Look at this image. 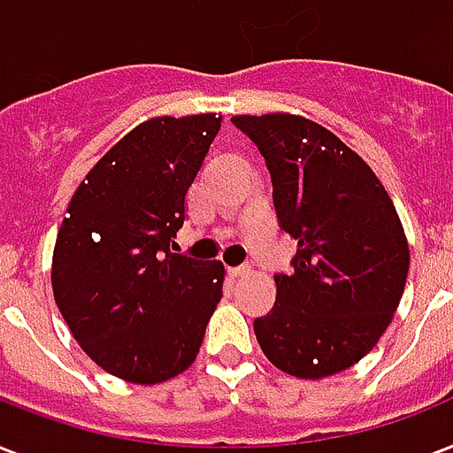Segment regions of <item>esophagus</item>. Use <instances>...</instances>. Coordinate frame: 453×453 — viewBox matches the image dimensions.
I'll list each match as a JSON object with an SVG mask.
<instances>
[{"label":"esophagus","mask_w":453,"mask_h":453,"mask_svg":"<svg viewBox=\"0 0 453 453\" xmlns=\"http://www.w3.org/2000/svg\"><path fill=\"white\" fill-rule=\"evenodd\" d=\"M252 272V262H245V265H238L231 269V274L234 276H248Z\"/></svg>","instance_id":"34e87169"}]
</instances>
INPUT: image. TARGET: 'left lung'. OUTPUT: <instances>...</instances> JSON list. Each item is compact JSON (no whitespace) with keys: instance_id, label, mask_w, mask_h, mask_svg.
<instances>
[{"instance_id":"8db88e82","label":"left lung","mask_w":453,"mask_h":453,"mask_svg":"<svg viewBox=\"0 0 453 453\" xmlns=\"http://www.w3.org/2000/svg\"><path fill=\"white\" fill-rule=\"evenodd\" d=\"M265 157L279 224L297 241L274 274V310L255 335L276 369L326 378L366 357L390 326L409 274V245L390 196L338 136L297 115H236Z\"/></svg>"}]
</instances>
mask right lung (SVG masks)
<instances>
[{"label":"right lung","mask_w":453,"mask_h":453,"mask_svg":"<svg viewBox=\"0 0 453 453\" xmlns=\"http://www.w3.org/2000/svg\"><path fill=\"white\" fill-rule=\"evenodd\" d=\"M222 118H153L77 187L56 236L51 286L70 333L101 369L153 385L194 364L224 266L172 252L187 196Z\"/></svg>","instance_id":"obj_1"}]
</instances>
